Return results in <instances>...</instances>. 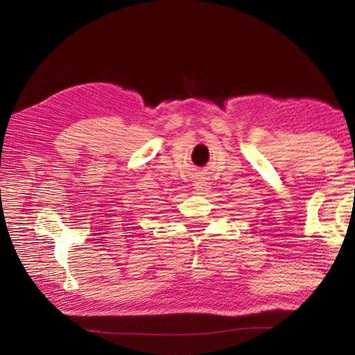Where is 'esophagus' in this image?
<instances>
[{"label":"esophagus","mask_w":355,"mask_h":355,"mask_svg":"<svg viewBox=\"0 0 355 355\" xmlns=\"http://www.w3.org/2000/svg\"><path fill=\"white\" fill-rule=\"evenodd\" d=\"M193 189L197 193H207V191L210 189L209 178L205 175H197V180L193 183Z\"/></svg>","instance_id":"1"}]
</instances>
